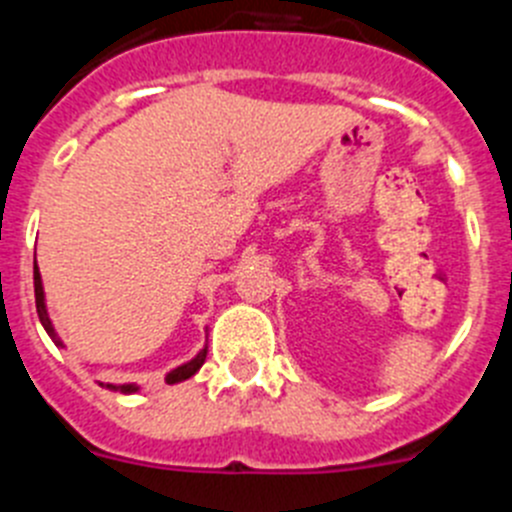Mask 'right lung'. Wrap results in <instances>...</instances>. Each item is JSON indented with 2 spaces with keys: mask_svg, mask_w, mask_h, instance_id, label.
<instances>
[{
  "mask_svg": "<svg viewBox=\"0 0 512 512\" xmlns=\"http://www.w3.org/2000/svg\"><path fill=\"white\" fill-rule=\"evenodd\" d=\"M33 282H35V307H38V318H40V323H43L45 333H48V336H51L53 341L58 343V346H61V341H58V336H56V330H53L51 318H48V310H45V295H43V282H40L38 264H35V271H33ZM205 356H207V348H202L200 354L194 356L192 361H187V364H182V366H176L174 372L166 374V382H169V384L184 382V379H189V377H192V374H197V372H200V366L205 364ZM107 387H110V390H120V392H125V395H130V392L138 390V387H135V384H120V387H115V384H107Z\"/></svg>",
  "mask_w": 512,
  "mask_h": 512,
  "instance_id": "right-lung-1",
  "label": "right lung"
}]
</instances>
